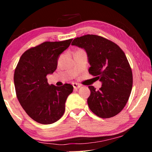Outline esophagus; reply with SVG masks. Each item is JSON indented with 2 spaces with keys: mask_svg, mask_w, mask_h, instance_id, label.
<instances>
[{
  "mask_svg": "<svg viewBox=\"0 0 152 152\" xmlns=\"http://www.w3.org/2000/svg\"><path fill=\"white\" fill-rule=\"evenodd\" d=\"M72 86H73L75 89H77V88H80V87H81V85L80 84H77V83H75V82L72 83Z\"/></svg>",
  "mask_w": 152,
  "mask_h": 152,
  "instance_id": "obj_1",
  "label": "esophagus"
}]
</instances>
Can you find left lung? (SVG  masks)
<instances>
[{
	"label": "left lung",
	"instance_id": "obj_1",
	"mask_svg": "<svg viewBox=\"0 0 152 152\" xmlns=\"http://www.w3.org/2000/svg\"><path fill=\"white\" fill-rule=\"evenodd\" d=\"M71 44L85 50L89 73L102 82L99 90L88 86L89 109L102 118L116 115L125 107L132 89V71L125 54L115 43L94 34L77 37Z\"/></svg>",
	"mask_w": 152,
	"mask_h": 152
}]
</instances>
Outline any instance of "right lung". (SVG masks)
Here are the masks:
<instances>
[{
  "mask_svg": "<svg viewBox=\"0 0 152 152\" xmlns=\"http://www.w3.org/2000/svg\"><path fill=\"white\" fill-rule=\"evenodd\" d=\"M72 39L63 41H46L31 48L23 54L14 75L17 98L26 113L43 124L57 122L64 115L65 103L73 86L50 85L46 76L57 67L59 56L69 47Z\"/></svg>",
  "mask_w": 152,
  "mask_h": 152,
  "instance_id": "add662e5",
  "label": "right lung"
}]
</instances>
